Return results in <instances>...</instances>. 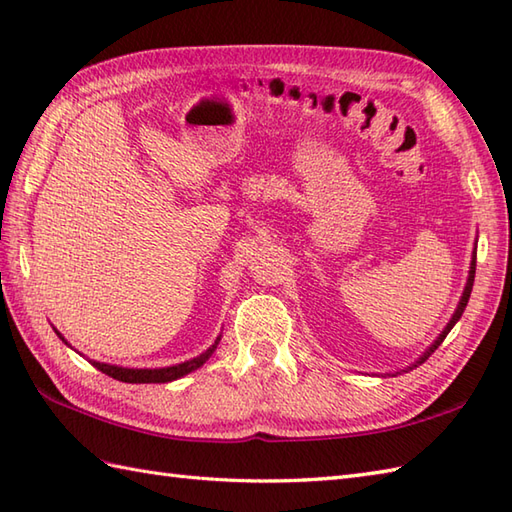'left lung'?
Segmentation results:
<instances>
[{
  "mask_svg": "<svg viewBox=\"0 0 512 512\" xmlns=\"http://www.w3.org/2000/svg\"><path fill=\"white\" fill-rule=\"evenodd\" d=\"M473 281H475V250H473V257H471V268H469V279H466V286H464V292H462V297H460V303H458V308H455V312H453V317L449 319V323H447V328H444L442 332H440V336H438V339L436 341H433L429 347H427V350H424L422 352V356L418 358V361L416 363H411L409 367H405V369H402V372H407V369H413V367H418L420 363H424V361H427V358L433 354V352H436L438 350V347H440V343L444 341V339H447V334L453 330V325L455 323H458L460 321V317H462V312H464V308H466V303H469V297H471V290H473ZM396 374H400V372H396Z\"/></svg>",
  "mask_w": 512,
  "mask_h": 512,
  "instance_id": "obj_1",
  "label": "left lung"
}]
</instances>
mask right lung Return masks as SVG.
Instances as JSON below:
<instances>
[{
	"instance_id": "add662e5",
	"label": "right lung",
	"mask_w": 512,
	"mask_h": 512,
	"mask_svg": "<svg viewBox=\"0 0 512 512\" xmlns=\"http://www.w3.org/2000/svg\"><path fill=\"white\" fill-rule=\"evenodd\" d=\"M54 332H57V336L65 345H70L68 341L63 339V334L59 330H54ZM220 339H222V334L217 336L215 343L211 347H206V350L200 356H193V358H189V361L178 363V365H169V367H145V369H138V367L110 365V363H101V361H90V363L96 369H99V372L112 376L116 380H123V383H136V385H140V383H171V380H178L182 376H187V374L195 372V369H198V367H202L206 361H209L211 354L215 352L217 343H220Z\"/></svg>"
}]
</instances>
